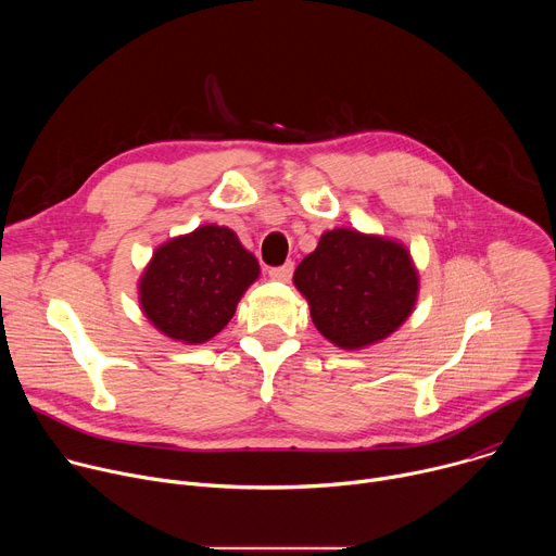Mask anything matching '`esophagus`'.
I'll use <instances>...</instances> for the list:
<instances>
[{"label": "esophagus", "instance_id": "34e87169", "mask_svg": "<svg viewBox=\"0 0 556 556\" xmlns=\"http://www.w3.org/2000/svg\"><path fill=\"white\" fill-rule=\"evenodd\" d=\"M292 273H294V264H292V262H286L283 266H279V268H270V270H268L270 279H275V281H290Z\"/></svg>", "mask_w": 556, "mask_h": 556}]
</instances>
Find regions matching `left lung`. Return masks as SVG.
I'll return each instance as SVG.
<instances>
[{"label": "left lung", "instance_id": "1", "mask_svg": "<svg viewBox=\"0 0 556 556\" xmlns=\"http://www.w3.org/2000/svg\"><path fill=\"white\" fill-rule=\"evenodd\" d=\"M312 324L341 350H363L399 330L416 307L418 270L409 251L354 228L326 230L292 277Z\"/></svg>", "mask_w": 556, "mask_h": 556}]
</instances>
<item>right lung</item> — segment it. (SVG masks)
I'll return each mask as SVG.
<instances>
[{
	"mask_svg": "<svg viewBox=\"0 0 556 556\" xmlns=\"http://www.w3.org/2000/svg\"><path fill=\"white\" fill-rule=\"evenodd\" d=\"M257 277L260 264L240 237L204 224L155 249L138 281V299L155 330L198 345L226 328Z\"/></svg>",
	"mask_w": 556,
	"mask_h": 556,
	"instance_id": "right-lung-1",
	"label": "right lung"
}]
</instances>
